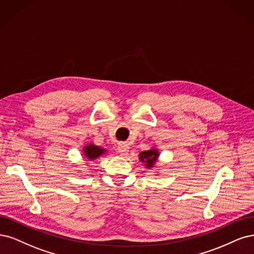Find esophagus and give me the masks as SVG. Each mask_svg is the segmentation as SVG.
Here are the masks:
<instances>
[{"instance_id":"34e87169","label":"esophagus","mask_w":254,"mask_h":254,"mask_svg":"<svg viewBox=\"0 0 254 254\" xmlns=\"http://www.w3.org/2000/svg\"><path fill=\"white\" fill-rule=\"evenodd\" d=\"M129 146L127 143H120L118 145V152L120 155H127Z\"/></svg>"}]
</instances>
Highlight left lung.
I'll return each mask as SVG.
<instances>
[{"label": "left lung", "instance_id": "1", "mask_svg": "<svg viewBox=\"0 0 254 254\" xmlns=\"http://www.w3.org/2000/svg\"><path fill=\"white\" fill-rule=\"evenodd\" d=\"M139 156H140V158H139V159L146 163V165H145L146 167L151 168V167H153L155 161H156V159H157L158 152L156 150L152 149L150 151H144V152L140 153V154H139Z\"/></svg>", "mask_w": 254, "mask_h": 254}]
</instances>
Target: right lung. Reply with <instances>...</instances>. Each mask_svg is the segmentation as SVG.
I'll return each instance as SVG.
<instances>
[{"mask_svg":"<svg viewBox=\"0 0 254 254\" xmlns=\"http://www.w3.org/2000/svg\"><path fill=\"white\" fill-rule=\"evenodd\" d=\"M84 153L88 159H95L97 157H99L102 153H104V150L99 148V146L89 144L84 148Z\"/></svg>","mask_w":254,"mask_h":254,"instance_id":"add662e5","label":"right lung"}]
</instances>
